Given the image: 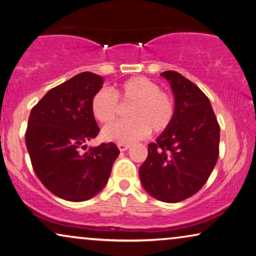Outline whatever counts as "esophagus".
Masks as SVG:
<instances>
[{"label":"esophagus","mask_w":256,"mask_h":256,"mask_svg":"<svg viewBox=\"0 0 256 256\" xmlns=\"http://www.w3.org/2000/svg\"><path fill=\"white\" fill-rule=\"evenodd\" d=\"M117 147H118V150H120V152H125V150H128V148H130V144H118Z\"/></svg>","instance_id":"34e87169"}]
</instances>
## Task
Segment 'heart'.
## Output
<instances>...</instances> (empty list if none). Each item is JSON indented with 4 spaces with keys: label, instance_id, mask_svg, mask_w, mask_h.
<instances>
[{
    "label": "heart",
    "instance_id": "obj_1",
    "mask_svg": "<svg viewBox=\"0 0 256 256\" xmlns=\"http://www.w3.org/2000/svg\"><path fill=\"white\" fill-rule=\"evenodd\" d=\"M120 98L124 104H133L130 108L132 118L106 126L102 138L118 144H132L150 134L152 128L162 132L170 126L174 117L172 96L160 90V85L144 76H136L120 84L114 93L102 88L93 95L90 110L95 120L102 124L115 120L120 112Z\"/></svg>",
    "mask_w": 256,
    "mask_h": 256
}]
</instances>
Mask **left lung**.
<instances>
[{
    "mask_svg": "<svg viewBox=\"0 0 256 256\" xmlns=\"http://www.w3.org/2000/svg\"><path fill=\"white\" fill-rule=\"evenodd\" d=\"M174 96V117L139 169L144 188L163 202L182 201L206 184L218 158L220 125L210 101L176 71L162 72Z\"/></svg>",
    "mask_w": 256,
    "mask_h": 256,
    "instance_id": "1",
    "label": "left lung"
}]
</instances>
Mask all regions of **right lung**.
<instances>
[{
  "label": "right lung",
  "mask_w": 256,
  "mask_h": 256,
  "mask_svg": "<svg viewBox=\"0 0 256 256\" xmlns=\"http://www.w3.org/2000/svg\"><path fill=\"white\" fill-rule=\"evenodd\" d=\"M104 79L82 72L48 92L30 112L25 141L38 178L60 199L80 202L104 190L120 150L101 144L82 152L98 128L90 110Z\"/></svg>",
  "instance_id": "1"
}]
</instances>
